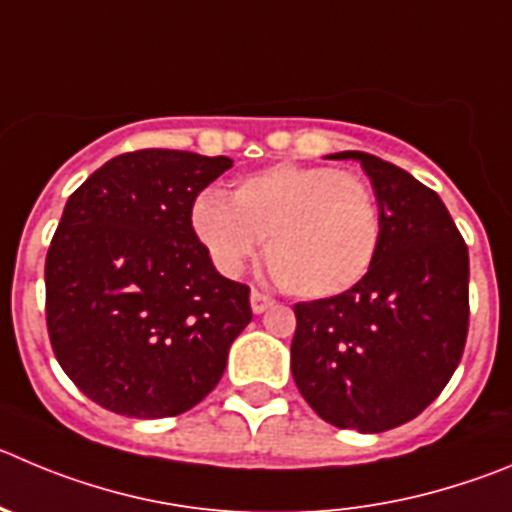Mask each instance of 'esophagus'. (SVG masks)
Instances as JSON below:
<instances>
[{
    "label": "esophagus",
    "mask_w": 512,
    "mask_h": 512,
    "mask_svg": "<svg viewBox=\"0 0 512 512\" xmlns=\"http://www.w3.org/2000/svg\"><path fill=\"white\" fill-rule=\"evenodd\" d=\"M269 307H274V297L259 292V289H253V292H251V309H253V312L261 314V312H266Z\"/></svg>",
    "instance_id": "1"
}]
</instances>
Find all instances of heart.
Returning a JSON list of instances; mask_svg holds the SVG:
<instances>
[{
	"label": "heart",
	"mask_w": 512,
	"mask_h": 512,
	"mask_svg": "<svg viewBox=\"0 0 512 512\" xmlns=\"http://www.w3.org/2000/svg\"><path fill=\"white\" fill-rule=\"evenodd\" d=\"M192 228L225 274H236L266 241L276 284L302 299L348 292L381 246V208L360 175L317 164H274L241 177L231 205L203 195Z\"/></svg>",
	"instance_id": "b5f03b06"
}]
</instances>
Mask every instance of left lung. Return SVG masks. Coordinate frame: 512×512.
Listing matches in <instances>:
<instances>
[{"label": "left lung", "instance_id": "obj_1", "mask_svg": "<svg viewBox=\"0 0 512 512\" xmlns=\"http://www.w3.org/2000/svg\"><path fill=\"white\" fill-rule=\"evenodd\" d=\"M358 159L381 208V246L348 292L294 304L292 375L337 429H396L429 406L470 330V253L437 192L368 152Z\"/></svg>", "mask_w": 512, "mask_h": 512}]
</instances>
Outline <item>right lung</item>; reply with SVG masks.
Masks as SVG:
<instances>
[{
	"label": "right lung",
	"mask_w": 512,
	"mask_h": 512,
	"mask_svg": "<svg viewBox=\"0 0 512 512\" xmlns=\"http://www.w3.org/2000/svg\"><path fill=\"white\" fill-rule=\"evenodd\" d=\"M233 159L137 149L65 203L45 259V317L60 368L131 419L198 406L251 322V289L215 271L192 228L200 192Z\"/></svg>",
	"instance_id": "add662e5"
}]
</instances>
